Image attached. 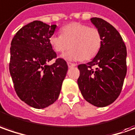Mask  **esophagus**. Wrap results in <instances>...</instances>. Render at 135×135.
Here are the masks:
<instances>
[{
	"mask_svg": "<svg viewBox=\"0 0 135 135\" xmlns=\"http://www.w3.org/2000/svg\"><path fill=\"white\" fill-rule=\"evenodd\" d=\"M67 64H68V66H69V68L75 67V66H76V65H75V63H69H69H67Z\"/></svg>",
	"mask_w": 135,
	"mask_h": 135,
	"instance_id": "34e87169",
	"label": "esophagus"
}]
</instances>
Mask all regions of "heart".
I'll return each mask as SVG.
<instances>
[{
  "mask_svg": "<svg viewBox=\"0 0 135 135\" xmlns=\"http://www.w3.org/2000/svg\"><path fill=\"white\" fill-rule=\"evenodd\" d=\"M49 42L57 52H63L72 48L62 57L69 61L89 60L99 52L102 40L99 30L88 25L73 22L63 27L61 35H53Z\"/></svg>",
  "mask_w": 135,
  "mask_h": 135,
  "instance_id": "1",
  "label": "heart"
}]
</instances>
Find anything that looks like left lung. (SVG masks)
<instances>
[{
	"label": "left lung",
	"mask_w": 135,
	"mask_h": 135,
	"mask_svg": "<svg viewBox=\"0 0 135 135\" xmlns=\"http://www.w3.org/2000/svg\"><path fill=\"white\" fill-rule=\"evenodd\" d=\"M90 21L99 30L102 42L90 62L78 66V84L86 102L102 108L112 104L121 93L127 72V51L120 34L110 24L96 17Z\"/></svg>",
	"instance_id": "1"
}]
</instances>
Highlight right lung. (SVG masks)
I'll return each mask as SVG.
<instances>
[{"mask_svg": "<svg viewBox=\"0 0 135 135\" xmlns=\"http://www.w3.org/2000/svg\"><path fill=\"white\" fill-rule=\"evenodd\" d=\"M56 25L33 21L14 36L10 48L9 72L18 96L37 109L52 105L58 99L68 66L63 59L56 58L49 42Z\"/></svg>", "mask_w": 135, "mask_h": 135, "instance_id": "add662e5", "label": "right lung"}]
</instances>
